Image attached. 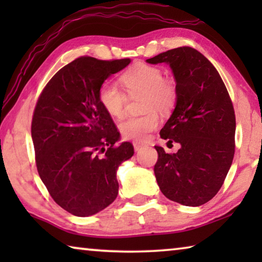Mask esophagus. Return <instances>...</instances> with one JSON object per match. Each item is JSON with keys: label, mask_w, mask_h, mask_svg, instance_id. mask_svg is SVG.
<instances>
[{"label": "esophagus", "mask_w": 262, "mask_h": 262, "mask_svg": "<svg viewBox=\"0 0 262 262\" xmlns=\"http://www.w3.org/2000/svg\"><path fill=\"white\" fill-rule=\"evenodd\" d=\"M133 145H134V150L135 151H139V150L143 147V143H140V142H134V143H133Z\"/></svg>", "instance_id": "34e87169"}]
</instances>
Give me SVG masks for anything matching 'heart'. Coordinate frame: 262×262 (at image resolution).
Wrapping results in <instances>:
<instances>
[{"mask_svg": "<svg viewBox=\"0 0 262 262\" xmlns=\"http://www.w3.org/2000/svg\"><path fill=\"white\" fill-rule=\"evenodd\" d=\"M121 83L132 98L144 95L142 110L147 111L139 117H129L120 123V132L127 140L143 142L159 125L156 110L167 112L173 107L178 92L171 79L163 77V72L156 66L137 62L121 75ZM114 82L106 81L98 90V100L111 117L121 118L126 112L129 97Z\"/></svg>", "mask_w": 262, "mask_h": 262, "instance_id": "1", "label": "heart"}]
</instances>
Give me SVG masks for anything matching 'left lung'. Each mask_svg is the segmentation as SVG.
<instances>
[{
	"label": "left lung",
	"instance_id": "1",
	"mask_svg": "<svg viewBox=\"0 0 262 262\" xmlns=\"http://www.w3.org/2000/svg\"><path fill=\"white\" fill-rule=\"evenodd\" d=\"M147 62L170 64L178 92L173 113L159 134L181 147L176 154L155 147L157 184L172 201L190 207L205 205L221 189L232 164V100L216 68L192 47L173 48Z\"/></svg>",
	"mask_w": 262,
	"mask_h": 262
}]
</instances>
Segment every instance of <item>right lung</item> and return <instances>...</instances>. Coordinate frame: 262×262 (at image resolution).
Masks as SVG:
<instances>
[{
	"label": "right lung",
	"instance_id": "obj_1",
	"mask_svg": "<svg viewBox=\"0 0 262 262\" xmlns=\"http://www.w3.org/2000/svg\"><path fill=\"white\" fill-rule=\"evenodd\" d=\"M129 63L79 56L50 79L35 104L38 173L53 200L75 216L97 214L115 200L118 166L134 154L129 142L115 145L120 133L98 100L105 79Z\"/></svg>",
	"mask_w": 262,
	"mask_h": 262
}]
</instances>
